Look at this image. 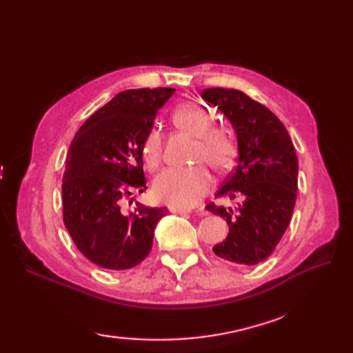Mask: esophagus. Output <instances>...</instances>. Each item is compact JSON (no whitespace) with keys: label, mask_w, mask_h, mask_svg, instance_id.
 <instances>
[{"label":"esophagus","mask_w":353,"mask_h":353,"mask_svg":"<svg viewBox=\"0 0 353 353\" xmlns=\"http://www.w3.org/2000/svg\"><path fill=\"white\" fill-rule=\"evenodd\" d=\"M170 212L174 213H179V215H187V213H190V210H185V209H175V208H170ZM196 213H199V215H203V210H196Z\"/></svg>","instance_id":"34e87169"}]
</instances>
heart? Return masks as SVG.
I'll use <instances>...</instances> for the list:
<instances>
[{
  "instance_id": "obj_1",
  "label": "heart",
  "mask_w": 353,
  "mask_h": 353,
  "mask_svg": "<svg viewBox=\"0 0 353 353\" xmlns=\"http://www.w3.org/2000/svg\"><path fill=\"white\" fill-rule=\"evenodd\" d=\"M172 122L181 131L196 137L194 159L205 160L213 169H228L237 153L236 141L225 126L215 123V114L206 105L188 101L172 113ZM141 153L147 168L154 169L162 154V135L152 128L144 137ZM213 178L205 165L168 168L153 181V197L175 209H191L205 197Z\"/></svg>"
}]
</instances>
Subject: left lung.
<instances>
[{
	"label": "left lung",
	"instance_id": "1",
	"mask_svg": "<svg viewBox=\"0 0 353 353\" xmlns=\"http://www.w3.org/2000/svg\"><path fill=\"white\" fill-rule=\"evenodd\" d=\"M201 99L227 116L237 135L239 160L216 197L240 199L236 210L209 203L230 232L213 245L218 258L256 265L274 252L290 223L297 191V156L281 121L239 90L208 88Z\"/></svg>",
	"mask_w": 353,
	"mask_h": 353
}]
</instances>
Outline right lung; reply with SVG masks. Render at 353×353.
I'll use <instances>...</instances> for the list:
<instances>
[{"instance_id": "right-lung-1", "label": "right lung", "mask_w": 353, "mask_h": 353, "mask_svg": "<svg viewBox=\"0 0 353 353\" xmlns=\"http://www.w3.org/2000/svg\"><path fill=\"white\" fill-rule=\"evenodd\" d=\"M174 88L126 90L88 117L74 135L63 175V221L74 245L92 263L110 271L134 268L153 245L163 208L137 203L121 209L125 196L143 193L147 181L141 145L157 110Z\"/></svg>"}]
</instances>
